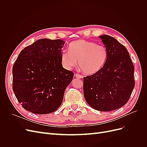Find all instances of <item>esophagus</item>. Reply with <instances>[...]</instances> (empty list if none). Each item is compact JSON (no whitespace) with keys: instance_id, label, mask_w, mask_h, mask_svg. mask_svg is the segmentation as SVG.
<instances>
[{"instance_id":"obj_1","label":"esophagus","mask_w":147,"mask_h":147,"mask_svg":"<svg viewBox=\"0 0 147 147\" xmlns=\"http://www.w3.org/2000/svg\"><path fill=\"white\" fill-rule=\"evenodd\" d=\"M75 77H76L77 78H83V76L80 74H75Z\"/></svg>"}]
</instances>
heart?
I'll use <instances>...</instances> for the list:
<instances>
[{
    "mask_svg": "<svg viewBox=\"0 0 147 147\" xmlns=\"http://www.w3.org/2000/svg\"><path fill=\"white\" fill-rule=\"evenodd\" d=\"M109 52L105 46L96 42L79 40L71 43L69 51L61 55V63L64 67L70 69L78 65L84 73L88 75L96 74L104 67L108 59Z\"/></svg>",
    "mask_w": 147,
    "mask_h": 147,
    "instance_id": "b5f03b06",
    "label": "heart"
}]
</instances>
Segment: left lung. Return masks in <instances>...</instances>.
I'll list each match as a JSON object with an SVG mask.
<instances>
[{
	"label": "left lung",
	"mask_w": 147,
	"mask_h": 147,
	"mask_svg": "<svg viewBox=\"0 0 147 147\" xmlns=\"http://www.w3.org/2000/svg\"><path fill=\"white\" fill-rule=\"evenodd\" d=\"M99 37L108 50V59L99 72L83 78V93L92 108L109 112L129 99L135 86L134 67L126 48L117 39L107 35Z\"/></svg>",
	"instance_id": "1"
}]
</instances>
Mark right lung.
<instances>
[{
    "mask_svg": "<svg viewBox=\"0 0 147 147\" xmlns=\"http://www.w3.org/2000/svg\"><path fill=\"white\" fill-rule=\"evenodd\" d=\"M60 39H40L22 50L13 66V91L23 107L35 114L55 112L73 72L61 63Z\"/></svg>",
    "mask_w": 147,
    "mask_h": 147,
    "instance_id": "right-lung-1",
    "label": "right lung"
}]
</instances>
